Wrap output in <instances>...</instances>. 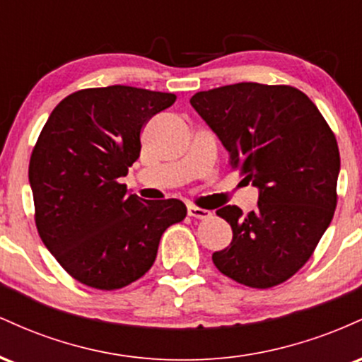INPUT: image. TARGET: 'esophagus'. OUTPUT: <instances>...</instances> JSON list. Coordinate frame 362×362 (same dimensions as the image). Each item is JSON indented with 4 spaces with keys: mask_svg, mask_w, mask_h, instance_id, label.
<instances>
[{
    "mask_svg": "<svg viewBox=\"0 0 362 362\" xmlns=\"http://www.w3.org/2000/svg\"><path fill=\"white\" fill-rule=\"evenodd\" d=\"M187 214H189L190 218H195V219H206L211 216V211L190 204V206H187Z\"/></svg>",
    "mask_w": 362,
    "mask_h": 362,
    "instance_id": "1",
    "label": "esophagus"
}]
</instances>
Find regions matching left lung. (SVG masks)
<instances>
[{"label": "left lung", "instance_id": "obj_1", "mask_svg": "<svg viewBox=\"0 0 362 362\" xmlns=\"http://www.w3.org/2000/svg\"><path fill=\"white\" fill-rule=\"evenodd\" d=\"M190 105L213 129L231 167L259 189V207L216 211L233 240L213 253L219 272L267 289L308 262L337 206L340 155L334 132L303 91L286 85L236 83L199 91Z\"/></svg>", "mask_w": 362, "mask_h": 362}]
</instances>
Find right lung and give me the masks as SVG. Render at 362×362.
<instances>
[{"label":"right lung","mask_w":362,"mask_h":362,"mask_svg":"<svg viewBox=\"0 0 362 362\" xmlns=\"http://www.w3.org/2000/svg\"><path fill=\"white\" fill-rule=\"evenodd\" d=\"M175 98L124 85L86 88L49 115L28 167L35 224L81 284L110 291L138 281L165 230L185 218L178 199L144 201L119 182L139 158L141 129Z\"/></svg>","instance_id":"right-lung-1"}]
</instances>
